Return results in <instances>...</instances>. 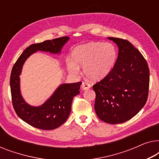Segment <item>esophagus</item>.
Segmentation results:
<instances>
[{"label":"esophagus","instance_id":"1","mask_svg":"<svg viewBox=\"0 0 159 159\" xmlns=\"http://www.w3.org/2000/svg\"><path fill=\"white\" fill-rule=\"evenodd\" d=\"M90 84H89L88 82H83L82 83V85H81V88L82 90H88L89 88H90Z\"/></svg>","mask_w":159,"mask_h":159}]
</instances>
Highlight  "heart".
Segmentation results:
<instances>
[{
    "mask_svg": "<svg viewBox=\"0 0 159 159\" xmlns=\"http://www.w3.org/2000/svg\"><path fill=\"white\" fill-rule=\"evenodd\" d=\"M73 59L67 62L69 70L79 71L83 66V72L91 80H99L112 70L117 58L116 47L112 43L90 42L76 47L72 52Z\"/></svg>",
    "mask_w": 159,
    "mask_h": 159,
    "instance_id": "b5f03b06",
    "label": "heart"
}]
</instances>
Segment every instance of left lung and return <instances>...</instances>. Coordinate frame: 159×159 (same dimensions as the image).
Returning <instances> with one entry per match:
<instances>
[{"label":"left lung","instance_id":"obj_1","mask_svg":"<svg viewBox=\"0 0 159 159\" xmlns=\"http://www.w3.org/2000/svg\"><path fill=\"white\" fill-rule=\"evenodd\" d=\"M118 45L112 70L95 83V111L104 122L119 124L135 116L148 96L150 72L143 56L129 41L108 38Z\"/></svg>","mask_w":159,"mask_h":159}]
</instances>
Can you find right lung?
Segmentation results:
<instances>
[{
	"instance_id": "obj_1",
	"label": "right lung",
	"mask_w": 159,
	"mask_h": 159,
	"mask_svg": "<svg viewBox=\"0 0 159 159\" xmlns=\"http://www.w3.org/2000/svg\"><path fill=\"white\" fill-rule=\"evenodd\" d=\"M68 40L69 37L66 36L30 45L21 54L12 68L10 86L13 107L19 118L38 129H54L66 121L71 111L73 98L80 93L82 82L61 84L44 104L33 107L28 105L21 95L19 75L22 66L26 59L38 51L59 53Z\"/></svg>"
}]
</instances>
